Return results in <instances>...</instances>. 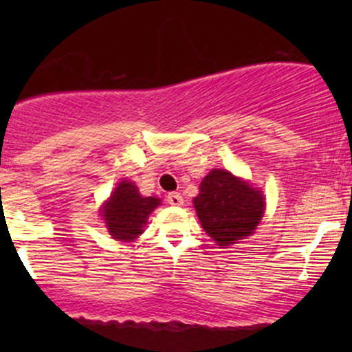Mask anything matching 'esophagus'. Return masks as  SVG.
Wrapping results in <instances>:
<instances>
[{
    "mask_svg": "<svg viewBox=\"0 0 352 352\" xmlns=\"http://www.w3.org/2000/svg\"><path fill=\"white\" fill-rule=\"evenodd\" d=\"M166 201L173 206H181L182 204H184V200H182L181 194H177V192H171V194H168Z\"/></svg>",
    "mask_w": 352,
    "mask_h": 352,
    "instance_id": "1",
    "label": "esophagus"
}]
</instances>
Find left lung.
<instances>
[{"label": "left lung", "instance_id": "1", "mask_svg": "<svg viewBox=\"0 0 352 352\" xmlns=\"http://www.w3.org/2000/svg\"><path fill=\"white\" fill-rule=\"evenodd\" d=\"M194 206L205 232L224 248L253 234L266 204L263 192L247 181L228 170H211L201 181Z\"/></svg>", "mask_w": 352, "mask_h": 352}]
</instances>
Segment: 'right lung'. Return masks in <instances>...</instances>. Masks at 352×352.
Masks as SVG:
<instances>
[{"label":"right lung","mask_w":352,"mask_h":352,"mask_svg":"<svg viewBox=\"0 0 352 352\" xmlns=\"http://www.w3.org/2000/svg\"><path fill=\"white\" fill-rule=\"evenodd\" d=\"M160 205L157 197H142L134 182L123 179L100 208L109 234L118 242H133L144 232L148 214Z\"/></svg>","instance_id":"right-lung-1"}]
</instances>
